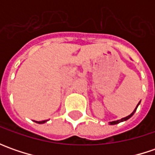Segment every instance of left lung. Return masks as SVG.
Masks as SVG:
<instances>
[{"mask_svg": "<svg viewBox=\"0 0 155 155\" xmlns=\"http://www.w3.org/2000/svg\"><path fill=\"white\" fill-rule=\"evenodd\" d=\"M140 102H139V103H138V104H137L136 108H135V109H134V111H133V112H132V113H131V114H130L129 116H126V117H124V118H122V119H120V120H117V121H113V122H109V123H110V125H115V124H117V123H120V122H125V121H127V120H128V119H129V118H130L131 116L134 115V112L136 111V109H137V107L139 106V104H140Z\"/></svg>", "mask_w": 155, "mask_h": 155, "instance_id": "obj_1", "label": "left lung"}]
</instances>
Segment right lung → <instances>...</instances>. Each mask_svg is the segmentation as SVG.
Returning <instances> with one entry per match:
<instances>
[{
  "label": "right lung",
  "instance_id": "add662e5",
  "mask_svg": "<svg viewBox=\"0 0 155 155\" xmlns=\"http://www.w3.org/2000/svg\"><path fill=\"white\" fill-rule=\"evenodd\" d=\"M35 122H37V123H39V124H42V123H45V122H47V120H45V121H41V122H37V121H34Z\"/></svg>",
  "mask_w": 155,
  "mask_h": 155
}]
</instances>
